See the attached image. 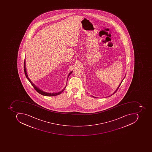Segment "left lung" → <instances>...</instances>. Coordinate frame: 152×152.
Instances as JSON below:
<instances>
[{"mask_svg":"<svg viewBox=\"0 0 152 152\" xmlns=\"http://www.w3.org/2000/svg\"><path fill=\"white\" fill-rule=\"evenodd\" d=\"M126 75H125V77H124V78H123V80H122V81H121V83H120V84H119V86H118V87H117V88H116V90H115V91H114V92L113 93V94H111V95H110V96H108V97H110V96H111V95H113V94H114L115 93V92H116V91H117V90H118V88H119L120 87V86L121 84V83H122V82L123 81V80H124V78H125V77H126ZM92 97L93 98H97L95 97H94V96H92V95H91Z\"/></svg>","mask_w":152,"mask_h":152,"instance_id":"obj_1","label":"left lung"}]
</instances>
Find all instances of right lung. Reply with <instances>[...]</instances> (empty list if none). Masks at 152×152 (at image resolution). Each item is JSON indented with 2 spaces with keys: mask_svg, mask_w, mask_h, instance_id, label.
I'll use <instances>...</instances> for the list:
<instances>
[{
  "mask_svg": "<svg viewBox=\"0 0 152 152\" xmlns=\"http://www.w3.org/2000/svg\"><path fill=\"white\" fill-rule=\"evenodd\" d=\"M24 72H25V74L26 75V77L27 78V80H29V81L31 83V84H32V86H33L34 88L36 89V91L38 93H39L40 94H42V95H44V96H56V95H59V94H60L61 93H62L63 91H64V89H65L66 87V83H67V82H66V84L65 87L64 88V89L63 90H61L60 91L58 92H56V93H48L44 91L43 90H42V89L39 88L37 87V86H35V84L33 83L31 81V80L29 77H28V75H27V71H26V60L25 59L24 60ZM72 72L71 71V72H70L69 74L68 75V78H67V80H66V82L68 81V78H69V76L72 73Z\"/></svg>",
  "mask_w": 152,
  "mask_h": 152,
  "instance_id": "right-lung-1",
  "label": "right lung"
}]
</instances>
